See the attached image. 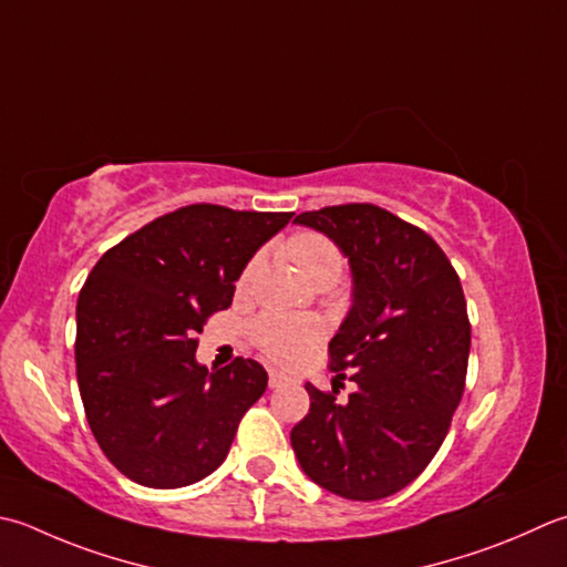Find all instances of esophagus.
<instances>
[{"label":"esophagus","mask_w":567,"mask_h":567,"mask_svg":"<svg viewBox=\"0 0 567 567\" xmlns=\"http://www.w3.org/2000/svg\"><path fill=\"white\" fill-rule=\"evenodd\" d=\"M287 381V375L285 373H280V371H270V379H268V383H270V388H280V385H285Z\"/></svg>","instance_id":"obj_1"}]
</instances>
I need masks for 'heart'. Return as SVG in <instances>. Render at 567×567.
Segmentation results:
<instances>
[{
  "instance_id": "heart-1",
  "label": "heart",
  "mask_w": 567,
  "mask_h": 567,
  "mask_svg": "<svg viewBox=\"0 0 567 567\" xmlns=\"http://www.w3.org/2000/svg\"><path fill=\"white\" fill-rule=\"evenodd\" d=\"M285 250L295 262L299 275L309 285H334L341 275V252L327 236L315 230L292 233ZM260 268V258H252L240 275V287H246ZM324 329L315 319H297L282 315H265L252 324V339L265 357L277 363H297L312 351Z\"/></svg>"
}]
</instances>
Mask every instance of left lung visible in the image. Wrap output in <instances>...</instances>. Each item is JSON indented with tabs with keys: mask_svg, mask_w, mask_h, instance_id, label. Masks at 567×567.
<instances>
[{
	"mask_svg": "<svg viewBox=\"0 0 567 567\" xmlns=\"http://www.w3.org/2000/svg\"><path fill=\"white\" fill-rule=\"evenodd\" d=\"M349 258L351 309L329 341L331 371L353 381L339 401L307 383L309 413L292 427L299 467L337 496L401 492L445 440L467 379L472 327L452 262L425 230L373 204L305 210Z\"/></svg>",
	"mask_w": 567,
	"mask_h": 567,
	"instance_id": "8db88e82",
	"label": "left lung"
}]
</instances>
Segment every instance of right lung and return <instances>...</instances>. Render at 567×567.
Masks as SVG:
<instances>
[{
	"label": "right lung",
	"mask_w": 567,
	"mask_h": 567,
	"mask_svg": "<svg viewBox=\"0 0 567 567\" xmlns=\"http://www.w3.org/2000/svg\"><path fill=\"white\" fill-rule=\"evenodd\" d=\"M292 214L214 204L172 210L110 248L75 309V373L87 425L142 486L179 489L220 467L268 388L252 359L208 371L196 334L228 309L236 280Z\"/></svg>",
	"instance_id": "add662e5"
}]
</instances>
